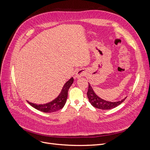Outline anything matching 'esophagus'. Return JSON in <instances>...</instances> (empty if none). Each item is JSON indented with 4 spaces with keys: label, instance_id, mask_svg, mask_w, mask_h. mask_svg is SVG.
<instances>
[{
    "label": "esophagus",
    "instance_id": "obj_1",
    "mask_svg": "<svg viewBox=\"0 0 150 150\" xmlns=\"http://www.w3.org/2000/svg\"><path fill=\"white\" fill-rule=\"evenodd\" d=\"M85 73H86L85 71L82 69L78 70L76 73V77L77 78H81V77L84 76L85 75Z\"/></svg>",
    "mask_w": 150,
    "mask_h": 150
}]
</instances>
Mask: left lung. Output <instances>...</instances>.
<instances>
[{"label":"left lung","instance_id":"8db88e82","mask_svg":"<svg viewBox=\"0 0 150 150\" xmlns=\"http://www.w3.org/2000/svg\"><path fill=\"white\" fill-rule=\"evenodd\" d=\"M89 86H88V91L87 93V96L89 99V103L91 104V105L94 106V108L100 109V110H111V109L115 108L119 106L122 102H123L126 97L124 99H122L121 101H116V102H111L108 101L106 100L99 98L97 94L94 93V90L93 89L91 86L88 83Z\"/></svg>","mask_w":150,"mask_h":150}]
</instances>
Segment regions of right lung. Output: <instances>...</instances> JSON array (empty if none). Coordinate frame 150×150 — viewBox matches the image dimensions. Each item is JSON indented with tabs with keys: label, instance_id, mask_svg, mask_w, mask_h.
<instances>
[{
	"label": "right lung",
	"instance_id": "right-lung-1",
	"mask_svg": "<svg viewBox=\"0 0 150 150\" xmlns=\"http://www.w3.org/2000/svg\"><path fill=\"white\" fill-rule=\"evenodd\" d=\"M73 78H71L69 81H67L64 85V86H63L59 95L56 99H54V100L48 103L44 104H37L30 103L28 101H28V103L30 106L35 108L36 110L42 112H53L61 110L65 105L67 98L68 90H69L72 84L73 83Z\"/></svg>",
	"mask_w": 150,
	"mask_h": 150
}]
</instances>
